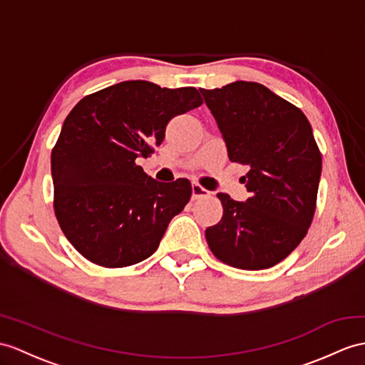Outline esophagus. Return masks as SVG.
<instances>
[{"label": "esophagus", "instance_id": "obj_1", "mask_svg": "<svg viewBox=\"0 0 365 365\" xmlns=\"http://www.w3.org/2000/svg\"><path fill=\"white\" fill-rule=\"evenodd\" d=\"M210 192L206 190L204 187H201L200 184H193L192 185V200H200L204 197H209Z\"/></svg>", "mask_w": 365, "mask_h": 365}]
</instances>
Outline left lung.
I'll return each mask as SVG.
<instances>
[{"instance_id": "8db88e82", "label": "left lung", "mask_w": 365, "mask_h": 365, "mask_svg": "<svg viewBox=\"0 0 365 365\" xmlns=\"http://www.w3.org/2000/svg\"><path fill=\"white\" fill-rule=\"evenodd\" d=\"M251 197L218 193L223 217L206 229L212 254L238 269L271 268L296 250L316 210L322 156L305 114L268 88L234 82L202 90Z\"/></svg>"}]
</instances>
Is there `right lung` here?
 I'll list each match as a JSON object with an SVG mask.
<instances>
[{"label":"right lung","mask_w":365,"mask_h":365,"mask_svg":"<svg viewBox=\"0 0 365 365\" xmlns=\"http://www.w3.org/2000/svg\"><path fill=\"white\" fill-rule=\"evenodd\" d=\"M202 103L192 86L128 80L83 97L51 155L54 210L76 250L103 268L148 259L192 197L190 181L159 182L136 164L161 145L167 123Z\"/></svg>","instance_id":"obj_1"}]
</instances>
